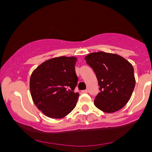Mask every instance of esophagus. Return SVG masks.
Instances as JSON below:
<instances>
[{
  "mask_svg": "<svg viewBox=\"0 0 152 152\" xmlns=\"http://www.w3.org/2000/svg\"><path fill=\"white\" fill-rule=\"evenodd\" d=\"M83 93H88V89H86V90L83 91Z\"/></svg>",
  "mask_w": 152,
  "mask_h": 152,
  "instance_id": "1",
  "label": "esophagus"
}]
</instances>
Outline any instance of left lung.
<instances>
[{
    "label": "left lung",
    "mask_w": 152,
    "mask_h": 152,
    "mask_svg": "<svg viewBox=\"0 0 152 152\" xmlns=\"http://www.w3.org/2000/svg\"><path fill=\"white\" fill-rule=\"evenodd\" d=\"M85 60L94 69L100 86L94 102L96 107L107 113L122 109L135 87L131 64L120 55L103 52L88 54Z\"/></svg>",
    "instance_id": "8db88e82"
}]
</instances>
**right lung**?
Here are the masks:
<instances>
[{"instance_id": "1", "label": "right lung", "mask_w": 152, "mask_h": 152, "mask_svg": "<svg viewBox=\"0 0 152 152\" xmlns=\"http://www.w3.org/2000/svg\"><path fill=\"white\" fill-rule=\"evenodd\" d=\"M75 57L61 56L44 61L30 78V91L34 103L45 115L62 118L76 106L79 93L75 71Z\"/></svg>"}]
</instances>
